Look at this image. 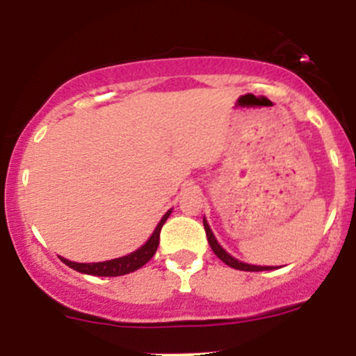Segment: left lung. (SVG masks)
Returning a JSON list of instances; mask_svg holds the SVG:
<instances>
[{
    "label": "left lung",
    "mask_w": 356,
    "mask_h": 356,
    "mask_svg": "<svg viewBox=\"0 0 356 356\" xmlns=\"http://www.w3.org/2000/svg\"><path fill=\"white\" fill-rule=\"evenodd\" d=\"M204 222V229H206V236H208V241H209V247L213 250L214 253H216V257L220 260L225 261L226 265H229L232 268H236V270H245V272H261V270H272L273 267H260V265H250V264H243V261L233 259L229 253H226V250H222V247L220 243H218V240L214 238L213 232H211L208 221L202 220Z\"/></svg>",
    "instance_id": "obj_1"
}]
</instances>
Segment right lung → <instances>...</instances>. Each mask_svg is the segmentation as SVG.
I'll use <instances>...</instances> for the list:
<instances>
[{
  "mask_svg": "<svg viewBox=\"0 0 356 356\" xmlns=\"http://www.w3.org/2000/svg\"><path fill=\"white\" fill-rule=\"evenodd\" d=\"M169 214L170 211H167L157 225V228H155V232L152 233V236L147 240V243L143 245V247H140L136 252L130 253V255H124V257H120V259L108 260V261H97V264H77V261H70L67 259H62V257L60 260L64 261L65 265H69L70 268H74V270L81 273H88V275H97V277H118V275H124V273L138 270V268L143 267V265H145L147 261L155 255V252H157L160 229H162L163 222L167 221Z\"/></svg>",
  "mask_w": 356,
  "mask_h": 356,
  "instance_id": "right-lung-1",
  "label": "right lung"
}]
</instances>
